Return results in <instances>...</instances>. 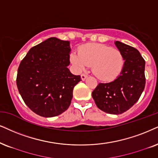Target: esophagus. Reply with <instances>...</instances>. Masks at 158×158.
<instances>
[{
  "label": "esophagus",
  "instance_id": "obj_1",
  "mask_svg": "<svg viewBox=\"0 0 158 158\" xmlns=\"http://www.w3.org/2000/svg\"><path fill=\"white\" fill-rule=\"evenodd\" d=\"M87 75L84 74V73H83V74L81 75V80H82V81H85V79H87Z\"/></svg>",
  "mask_w": 158,
  "mask_h": 158
}]
</instances>
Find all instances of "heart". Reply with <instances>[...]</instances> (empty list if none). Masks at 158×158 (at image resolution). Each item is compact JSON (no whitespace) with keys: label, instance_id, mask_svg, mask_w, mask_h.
Wrapping results in <instances>:
<instances>
[{"label":"heart","instance_id":"1","mask_svg":"<svg viewBox=\"0 0 158 158\" xmlns=\"http://www.w3.org/2000/svg\"><path fill=\"white\" fill-rule=\"evenodd\" d=\"M70 61L79 71L92 65V72L103 81H111L117 79L125 65L124 56L119 49L101 44L81 46L79 53L71 54Z\"/></svg>","mask_w":158,"mask_h":158}]
</instances>
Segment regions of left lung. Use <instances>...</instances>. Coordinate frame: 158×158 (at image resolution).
Listing matches in <instances>:
<instances>
[{
  "label": "left lung",
  "instance_id": "1",
  "mask_svg": "<svg viewBox=\"0 0 158 158\" xmlns=\"http://www.w3.org/2000/svg\"><path fill=\"white\" fill-rule=\"evenodd\" d=\"M125 65L119 77L109 83H99L92 96L99 109L111 114L128 110L139 101L144 89L145 60L136 49L116 41Z\"/></svg>",
  "mask_w": 158,
  "mask_h": 158
}]
</instances>
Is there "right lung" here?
I'll return each mask as SVG.
<instances>
[{"label":"right lung","instance_id":"1","mask_svg":"<svg viewBox=\"0 0 158 158\" xmlns=\"http://www.w3.org/2000/svg\"><path fill=\"white\" fill-rule=\"evenodd\" d=\"M70 41L49 38L32 47L18 68L17 85L25 104L44 117L66 111L81 81L68 69Z\"/></svg>","mask_w":158,"mask_h":158}]
</instances>
